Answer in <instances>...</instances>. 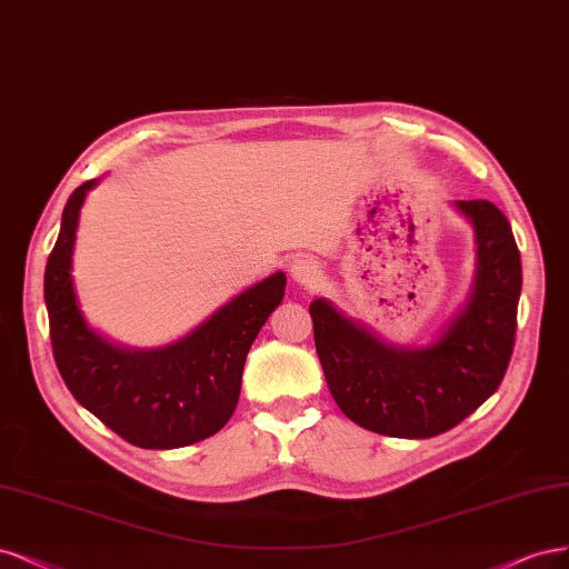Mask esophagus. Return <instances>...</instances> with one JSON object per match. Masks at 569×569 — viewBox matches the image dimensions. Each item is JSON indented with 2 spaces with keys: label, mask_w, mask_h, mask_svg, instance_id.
<instances>
[{
  "label": "esophagus",
  "mask_w": 569,
  "mask_h": 569,
  "mask_svg": "<svg viewBox=\"0 0 569 569\" xmlns=\"http://www.w3.org/2000/svg\"><path fill=\"white\" fill-rule=\"evenodd\" d=\"M290 277L302 286H317L321 281V269L317 267V262H311L307 258H298L290 264Z\"/></svg>",
  "instance_id": "34e87169"
}]
</instances>
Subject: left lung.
Segmentation results:
<instances>
[{"label": "left lung", "mask_w": 569, "mask_h": 569, "mask_svg": "<svg viewBox=\"0 0 569 569\" xmlns=\"http://www.w3.org/2000/svg\"><path fill=\"white\" fill-rule=\"evenodd\" d=\"M475 233L466 302L430 345H392L323 298L309 305L321 369L357 426L405 439L442 435L497 392L516 342L520 250L489 200H453Z\"/></svg>", "instance_id": "left-lung-1"}]
</instances>
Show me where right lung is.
Here are the masks:
<instances>
[{"label": "right lung", "mask_w": 569, "mask_h": 569, "mask_svg": "<svg viewBox=\"0 0 569 569\" xmlns=\"http://www.w3.org/2000/svg\"><path fill=\"white\" fill-rule=\"evenodd\" d=\"M99 184L89 179L72 191L61 231L44 269V302L53 359L68 390L103 426L141 449H177L200 442L227 426L250 345L283 300L286 273L238 292L227 305L170 345L134 350L101 336L84 319L76 283L80 210Z\"/></svg>", "instance_id": "right-lung-1"}]
</instances>
